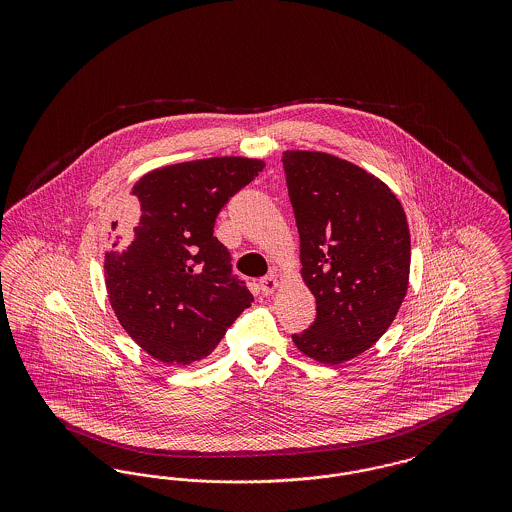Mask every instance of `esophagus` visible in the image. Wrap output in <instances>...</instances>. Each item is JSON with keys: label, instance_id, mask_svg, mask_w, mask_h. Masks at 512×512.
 Masks as SVG:
<instances>
[{"label": "esophagus", "instance_id": "34e87169", "mask_svg": "<svg viewBox=\"0 0 512 512\" xmlns=\"http://www.w3.org/2000/svg\"><path fill=\"white\" fill-rule=\"evenodd\" d=\"M276 288H278V280L272 274L265 276L263 280H259V290H261L263 295H272Z\"/></svg>", "mask_w": 512, "mask_h": 512}]
</instances>
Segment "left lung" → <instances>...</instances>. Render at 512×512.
I'll list each match as a JSON object with an SVG mask.
<instances>
[{"instance_id":"1","label":"left lung","mask_w":512,"mask_h":512,"mask_svg":"<svg viewBox=\"0 0 512 512\" xmlns=\"http://www.w3.org/2000/svg\"><path fill=\"white\" fill-rule=\"evenodd\" d=\"M317 318L293 343L324 365L361 355L397 315L411 267L405 211L376 176L318 151L282 155Z\"/></svg>"}]
</instances>
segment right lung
I'll return each instance as SVG.
<instances>
[{
	"instance_id": "right-lung-1",
	"label": "right lung",
	"mask_w": 512,
	"mask_h": 512,
	"mask_svg": "<svg viewBox=\"0 0 512 512\" xmlns=\"http://www.w3.org/2000/svg\"><path fill=\"white\" fill-rule=\"evenodd\" d=\"M263 167L257 159L213 157L147 172L134 184L130 242L105 253V286L122 328L161 363L211 355L251 307L253 295L213 232L220 209Z\"/></svg>"
}]
</instances>
